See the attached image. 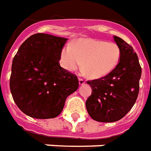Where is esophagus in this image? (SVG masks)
<instances>
[{
  "instance_id": "esophagus-1",
  "label": "esophagus",
  "mask_w": 151,
  "mask_h": 151,
  "mask_svg": "<svg viewBox=\"0 0 151 151\" xmlns=\"http://www.w3.org/2000/svg\"><path fill=\"white\" fill-rule=\"evenodd\" d=\"M78 81H79V85H80V86H82V85L85 84V83H86V81H85L84 79L79 78V79H78Z\"/></svg>"
}]
</instances>
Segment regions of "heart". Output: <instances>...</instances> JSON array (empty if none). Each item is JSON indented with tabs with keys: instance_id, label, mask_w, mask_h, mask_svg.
Instances as JSON below:
<instances>
[{
	"instance_id": "heart-1",
	"label": "heart",
	"mask_w": 151,
	"mask_h": 151,
	"mask_svg": "<svg viewBox=\"0 0 151 151\" xmlns=\"http://www.w3.org/2000/svg\"><path fill=\"white\" fill-rule=\"evenodd\" d=\"M121 58L118 45L94 39H85L65 46L61 52V65L73 72L82 65L93 78L107 75L115 69Z\"/></svg>"
}]
</instances>
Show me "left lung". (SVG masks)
Returning a JSON list of instances; mask_svg holds the SVG:
<instances>
[{
    "label": "left lung",
    "instance_id": "8db88e82",
    "mask_svg": "<svg viewBox=\"0 0 151 151\" xmlns=\"http://www.w3.org/2000/svg\"><path fill=\"white\" fill-rule=\"evenodd\" d=\"M121 51L118 65L103 78L88 81L92 87L86 106L91 118L101 122L120 120L131 110L138 98L142 69L131 45L114 36Z\"/></svg>",
    "mask_w": 151,
    "mask_h": 151
}]
</instances>
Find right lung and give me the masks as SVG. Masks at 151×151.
I'll list each match as a JSON object with an SVG mask.
<instances>
[{"instance_id": "right-lung-1", "label": "right lung", "mask_w": 151, "mask_h": 151, "mask_svg": "<svg viewBox=\"0 0 151 151\" xmlns=\"http://www.w3.org/2000/svg\"><path fill=\"white\" fill-rule=\"evenodd\" d=\"M67 38L36 33L22 43L13 58L10 91L17 106L31 118H53L66 98L78 88L75 74L61 67L59 60Z\"/></svg>"}]
</instances>
